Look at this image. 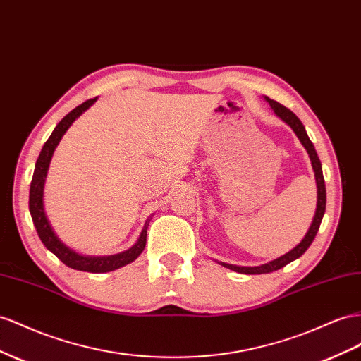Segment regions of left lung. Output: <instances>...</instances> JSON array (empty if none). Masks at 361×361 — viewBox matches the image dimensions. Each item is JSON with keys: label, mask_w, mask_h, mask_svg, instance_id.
Listing matches in <instances>:
<instances>
[{"label": "left lung", "mask_w": 361, "mask_h": 361, "mask_svg": "<svg viewBox=\"0 0 361 361\" xmlns=\"http://www.w3.org/2000/svg\"><path fill=\"white\" fill-rule=\"evenodd\" d=\"M264 100L270 104L271 111L275 112V115L278 116L279 120L284 121L287 126H290L291 130H293L298 136V140L300 141V144L304 145V149L307 150L310 161H311V167H313L314 171V178H316V185H317V207H316V212H314V217L313 221H311L310 229L307 231L305 237L300 240V243L298 246H295L290 252L284 253V255L276 258V259H271L266 264H261V266H255V267H245V266H235V264H228V262H221L219 261V264L231 269L233 271H237V274H245V275H262V274H270V271H275L279 270L281 267L287 266L288 262L298 259L300 255H304L305 250L310 247L311 243H313L316 233L319 231L320 226V221L324 219V214H325V207H326V188H325V180H324V173H322V164H320V159L317 157V152L314 149L313 142L310 141L307 130L304 128V124L298 118V116L291 112L290 109H287L286 106L279 104L275 100H270L269 97H264Z\"/></svg>", "instance_id": "1"}]
</instances>
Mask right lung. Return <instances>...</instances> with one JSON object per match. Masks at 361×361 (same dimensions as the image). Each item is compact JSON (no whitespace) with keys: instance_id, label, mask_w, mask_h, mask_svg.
Here are the masks:
<instances>
[{"instance_id":"obj_1","label":"right lung","mask_w":361,"mask_h":361,"mask_svg":"<svg viewBox=\"0 0 361 361\" xmlns=\"http://www.w3.org/2000/svg\"><path fill=\"white\" fill-rule=\"evenodd\" d=\"M97 99H99V97L82 103L70 114L65 115L61 120V123L54 128L50 138H48L47 142L44 144L41 154H39L35 165L33 179L30 183V197H28V209H30L33 225L37 231L39 238H41V241L44 243V246L51 253H54V255L59 258L65 266L71 267L74 270L90 271V274H106V271H112L130 264L132 261H135L141 255L145 247V241H147V228L152 220V216L147 219V221H145V225L140 233V238L136 240V243L132 247H129L124 252L115 253V255L91 257V255H82V253L75 252L74 249L65 245V243L59 238V235L54 232L50 220L47 217L45 207H44L45 179H47V173H48V169H50V162L57 144L61 142L62 136L68 129H70V126L79 118L85 111L90 109L91 106L97 102Z\"/></svg>"}]
</instances>
